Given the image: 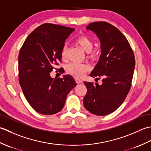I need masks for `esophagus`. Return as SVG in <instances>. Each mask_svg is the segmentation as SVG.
<instances>
[{"instance_id":"obj_1","label":"esophagus","mask_w":151,"mask_h":151,"mask_svg":"<svg viewBox=\"0 0 151 151\" xmlns=\"http://www.w3.org/2000/svg\"><path fill=\"white\" fill-rule=\"evenodd\" d=\"M75 79H76V83L78 84H79V83H81L82 82V80L81 79H79V78H75Z\"/></svg>"}]
</instances>
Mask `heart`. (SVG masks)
<instances>
[{"instance_id": "1", "label": "heart", "mask_w": 151, "mask_h": 151, "mask_svg": "<svg viewBox=\"0 0 151 151\" xmlns=\"http://www.w3.org/2000/svg\"><path fill=\"white\" fill-rule=\"evenodd\" d=\"M77 43L86 53H90L93 50V42L87 36H81L77 39ZM67 46L64 45L61 50V58L65 59L66 58ZM90 68L87 64H81L78 63H71L66 66V71L71 74L77 77H83L85 73Z\"/></svg>"}]
</instances>
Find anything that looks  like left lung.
Segmentation results:
<instances>
[{"instance_id":"1","label":"left lung","mask_w":151,"mask_h":151,"mask_svg":"<svg viewBox=\"0 0 151 151\" xmlns=\"http://www.w3.org/2000/svg\"><path fill=\"white\" fill-rule=\"evenodd\" d=\"M100 42L101 55L91 77L102 78V83L84 81L87 93L85 109L94 115L104 116L118 108L130 91L135 68V57L127 39L108 23L94 22L87 27Z\"/></svg>"}]
</instances>
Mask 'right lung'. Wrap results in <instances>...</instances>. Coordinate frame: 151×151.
<instances>
[{"instance_id":"add662e5","label":"right lung","mask_w":151,"mask_h":151,"mask_svg":"<svg viewBox=\"0 0 151 151\" xmlns=\"http://www.w3.org/2000/svg\"><path fill=\"white\" fill-rule=\"evenodd\" d=\"M74 29L45 23L30 34L19 54V84L36 111L53 115L62 110L68 94L77 83L71 76L52 78L50 73L61 61L64 42Z\"/></svg>"}]
</instances>
